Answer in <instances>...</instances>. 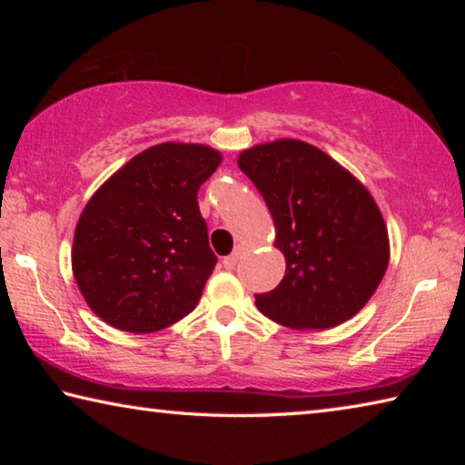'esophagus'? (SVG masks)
Returning a JSON list of instances; mask_svg holds the SVG:
<instances>
[{
  "label": "esophagus",
  "mask_w": 465,
  "mask_h": 465,
  "mask_svg": "<svg viewBox=\"0 0 465 465\" xmlns=\"http://www.w3.org/2000/svg\"><path fill=\"white\" fill-rule=\"evenodd\" d=\"M240 258H242V250L238 248V250L233 252V254H230V256H225V258H223V266H225L227 271H233V269H235V264L240 262Z\"/></svg>",
  "instance_id": "34e87169"
}]
</instances>
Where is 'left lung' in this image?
I'll use <instances>...</instances> for the list:
<instances>
[{
  "label": "left lung",
  "mask_w": 465,
  "mask_h": 465,
  "mask_svg": "<svg viewBox=\"0 0 465 465\" xmlns=\"http://www.w3.org/2000/svg\"><path fill=\"white\" fill-rule=\"evenodd\" d=\"M238 166L266 201L287 262L256 308L293 330L334 328L363 310L390 264L388 227L365 184L299 139L243 149Z\"/></svg>",
  "instance_id": "obj_1"
}]
</instances>
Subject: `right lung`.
<instances>
[{
  "label": "right lung",
  "instance_id": "1",
  "mask_svg": "<svg viewBox=\"0 0 465 465\" xmlns=\"http://www.w3.org/2000/svg\"><path fill=\"white\" fill-rule=\"evenodd\" d=\"M222 160L209 145L166 141L92 194L75 225L72 269L100 320L149 334L196 308L217 262L196 193Z\"/></svg>",
  "mask_w": 465,
  "mask_h": 465
}]
</instances>
